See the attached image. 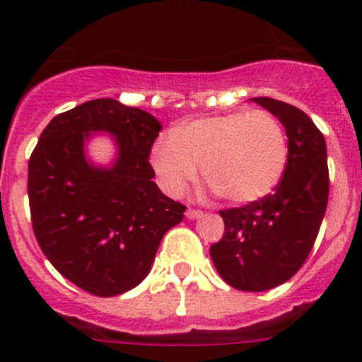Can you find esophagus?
Returning a JSON list of instances; mask_svg holds the SVG:
<instances>
[{"mask_svg": "<svg viewBox=\"0 0 362 362\" xmlns=\"http://www.w3.org/2000/svg\"><path fill=\"white\" fill-rule=\"evenodd\" d=\"M185 216H187V219H201V217H203L204 214L201 212V210L188 209V210H187V214H185Z\"/></svg>", "mask_w": 362, "mask_h": 362, "instance_id": "obj_1", "label": "esophagus"}]
</instances>
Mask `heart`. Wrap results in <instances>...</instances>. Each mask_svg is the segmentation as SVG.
<instances>
[{"label": "heart", "instance_id": "1", "mask_svg": "<svg viewBox=\"0 0 362 362\" xmlns=\"http://www.w3.org/2000/svg\"><path fill=\"white\" fill-rule=\"evenodd\" d=\"M288 163L283 124L264 110H232L185 121L172 137H159L150 165L170 196H181L197 177L230 203L248 204L276 190Z\"/></svg>", "mask_w": 362, "mask_h": 362}]
</instances>
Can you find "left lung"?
Here are the masks:
<instances>
[{"mask_svg":"<svg viewBox=\"0 0 362 362\" xmlns=\"http://www.w3.org/2000/svg\"><path fill=\"white\" fill-rule=\"evenodd\" d=\"M281 121L288 163L276 192L261 201L223 210L225 233L210 246L219 276L243 292H264L286 283L303 267L328 204L325 136L293 105L252 98Z\"/></svg>","mask_w":362,"mask_h":362,"instance_id":"left-lung-1","label":"left lung"}]
</instances>
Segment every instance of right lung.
<instances>
[{"label":"right lung","instance_id":"add662e5","mask_svg":"<svg viewBox=\"0 0 362 362\" xmlns=\"http://www.w3.org/2000/svg\"><path fill=\"white\" fill-rule=\"evenodd\" d=\"M163 124L116 99H92L54 117L28 161L32 226L63 277L99 297L129 292L148 276L166 230L185 209L152 181L150 148ZM111 136L117 153L94 163L88 143Z\"/></svg>","mask_w":362,"mask_h":362}]
</instances>
